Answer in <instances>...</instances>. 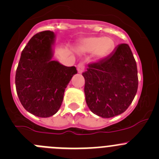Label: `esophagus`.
Listing matches in <instances>:
<instances>
[{"instance_id":"1","label":"esophagus","mask_w":159,"mask_h":159,"mask_svg":"<svg viewBox=\"0 0 159 159\" xmlns=\"http://www.w3.org/2000/svg\"><path fill=\"white\" fill-rule=\"evenodd\" d=\"M77 70H78V72L79 73V74H81V73L84 72V65L83 64V63H80L78 65Z\"/></svg>"}]
</instances>
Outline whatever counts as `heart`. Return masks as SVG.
I'll use <instances>...</instances> for the list:
<instances>
[{
	"label": "heart",
	"instance_id": "1",
	"mask_svg": "<svg viewBox=\"0 0 159 159\" xmlns=\"http://www.w3.org/2000/svg\"><path fill=\"white\" fill-rule=\"evenodd\" d=\"M113 40L111 38H99V37H91L82 41L80 50L82 52H90L93 51V55L97 58H103L109 55L113 50Z\"/></svg>",
	"mask_w": 159,
	"mask_h": 159
}]
</instances>
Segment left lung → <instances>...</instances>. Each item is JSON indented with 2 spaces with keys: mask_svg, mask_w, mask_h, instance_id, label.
I'll use <instances>...</instances> for the list:
<instances>
[{
  "mask_svg": "<svg viewBox=\"0 0 159 159\" xmlns=\"http://www.w3.org/2000/svg\"><path fill=\"white\" fill-rule=\"evenodd\" d=\"M88 66L82 75L90 111L105 118L126 111L138 89L137 66L129 46L118 44L110 56Z\"/></svg>",
  "mask_w": 159,
  "mask_h": 159,
  "instance_id": "obj_1",
  "label": "left lung"
}]
</instances>
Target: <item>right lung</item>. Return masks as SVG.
Wrapping results in <instances>:
<instances>
[{"label": "right lung", "instance_id": "1", "mask_svg": "<svg viewBox=\"0 0 159 159\" xmlns=\"http://www.w3.org/2000/svg\"><path fill=\"white\" fill-rule=\"evenodd\" d=\"M55 34L45 30L36 34L25 46L16 73L18 97L23 107L35 116L48 118L59 111L65 89L75 66L52 60Z\"/></svg>", "mask_w": 159, "mask_h": 159}]
</instances>
